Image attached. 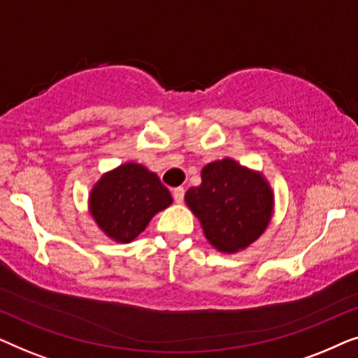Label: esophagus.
<instances>
[{"label":"esophagus","instance_id":"34e87169","mask_svg":"<svg viewBox=\"0 0 358 358\" xmlns=\"http://www.w3.org/2000/svg\"><path fill=\"white\" fill-rule=\"evenodd\" d=\"M184 194H185V189L184 187H176L173 190V197L178 203H182L184 202Z\"/></svg>","mask_w":358,"mask_h":358}]
</instances>
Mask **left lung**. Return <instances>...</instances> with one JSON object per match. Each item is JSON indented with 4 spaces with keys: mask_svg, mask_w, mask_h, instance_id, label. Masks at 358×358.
Here are the masks:
<instances>
[{
    "mask_svg": "<svg viewBox=\"0 0 358 358\" xmlns=\"http://www.w3.org/2000/svg\"><path fill=\"white\" fill-rule=\"evenodd\" d=\"M185 203L200 220L213 248L236 252L266 231L273 194L262 174L224 158L205 166L202 184L185 192Z\"/></svg>",
    "mask_w": 358,
    "mask_h": 358,
    "instance_id": "1",
    "label": "left lung"
}]
</instances>
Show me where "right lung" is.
Here are the masks:
<instances>
[{"label":"right lung","mask_w":358,"mask_h":358,"mask_svg":"<svg viewBox=\"0 0 358 358\" xmlns=\"http://www.w3.org/2000/svg\"><path fill=\"white\" fill-rule=\"evenodd\" d=\"M171 203L173 197L158 176L136 163L122 164L102 176L90 195L92 218L117 243L135 239Z\"/></svg>","instance_id":"obj_1"}]
</instances>
